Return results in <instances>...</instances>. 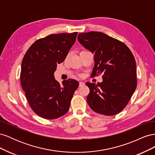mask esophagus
<instances>
[{
	"label": "esophagus",
	"mask_w": 155,
	"mask_h": 155,
	"mask_svg": "<svg viewBox=\"0 0 155 155\" xmlns=\"http://www.w3.org/2000/svg\"><path fill=\"white\" fill-rule=\"evenodd\" d=\"M84 85H85V83L84 82H82V81L79 82V87H83L84 86Z\"/></svg>",
	"instance_id": "34e87169"
}]
</instances>
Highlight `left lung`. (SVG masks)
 <instances>
[{
	"mask_svg": "<svg viewBox=\"0 0 155 155\" xmlns=\"http://www.w3.org/2000/svg\"><path fill=\"white\" fill-rule=\"evenodd\" d=\"M78 39L94 55L91 76L103 74L101 83H86L90 89L87 97L89 107L101 114H118L137 88L136 62L132 52L122 42L102 32L81 33Z\"/></svg>",
	"mask_w": 155,
	"mask_h": 155,
	"instance_id": "obj_1",
	"label": "left lung"
}]
</instances>
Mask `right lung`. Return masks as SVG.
I'll return each instance as SVG.
<instances>
[{
  "instance_id": "add662e5",
  "label": "right lung",
  "mask_w": 155,
  "mask_h": 155,
  "mask_svg": "<svg viewBox=\"0 0 155 155\" xmlns=\"http://www.w3.org/2000/svg\"><path fill=\"white\" fill-rule=\"evenodd\" d=\"M77 34H51L37 40L23 58L21 85L31 109L42 118H58L69 110L79 82L69 79L61 85L54 78V72L57 64L66 58Z\"/></svg>"
}]
</instances>
